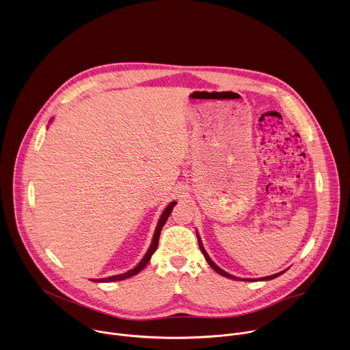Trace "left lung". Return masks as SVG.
I'll list each match as a JSON object with an SVG mask.
<instances>
[{
    "label": "left lung",
    "mask_w": 350,
    "mask_h": 350,
    "mask_svg": "<svg viewBox=\"0 0 350 350\" xmlns=\"http://www.w3.org/2000/svg\"><path fill=\"white\" fill-rule=\"evenodd\" d=\"M198 241H199V248H200V251L203 252V255H204V258H206V260H207V263L211 266V269L213 270H215L218 274H221V275H224V277H226V278H230V280H240V278H237V277H234V275H230V274H228L226 271H224L222 269H219L211 259H210V256L207 255V252H206V250L203 248V244H202V241H200V239H199V236H198ZM284 273V271H282ZM282 273H278V274H274V275H269V277H263V278H260L262 281H270V280H274V278H277V277H280ZM241 281H256V280H250V278H245V280H241Z\"/></svg>",
    "instance_id": "8db88e82"
}]
</instances>
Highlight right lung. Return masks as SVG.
<instances>
[{"mask_svg":"<svg viewBox=\"0 0 350 350\" xmlns=\"http://www.w3.org/2000/svg\"><path fill=\"white\" fill-rule=\"evenodd\" d=\"M174 206H176V202H172V203L165 208V211L162 213V215H161V218H159V222H158V225H157V229H155V233H154V237H152L151 245H150L148 251L146 252L144 258L140 260V263H139L135 269H132V270H129L128 273H124V274H118V275H113V277H107V278L95 280L94 282H114V281H121V280H126V278L133 277V275H136L137 273H140V271L147 266V263L150 262V259H151L152 254L157 251L161 230H162L163 225L166 224V221H167V218H169V215H170V213H172V210H173V207H174Z\"/></svg>","mask_w":350,"mask_h":350,"instance_id":"obj_1","label":"right lung"}]
</instances>
